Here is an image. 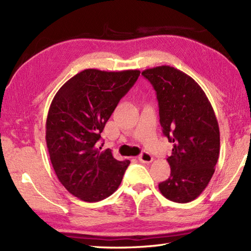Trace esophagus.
I'll return each mask as SVG.
<instances>
[{
    "label": "esophagus",
    "mask_w": 251,
    "mask_h": 251,
    "mask_svg": "<svg viewBox=\"0 0 251 251\" xmlns=\"http://www.w3.org/2000/svg\"><path fill=\"white\" fill-rule=\"evenodd\" d=\"M139 161L142 163H151L153 161V157L151 154H149L148 152H142L139 155Z\"/></svg>",
    "instance_id": "34e87169"
}]
</instances>
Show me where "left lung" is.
<instances>
[{
	"mask_svg": "<svg viewBox=\"0 0 251 251\" xmlns=\"http://www.w3.org/2000/svg\"><path fill=\"white\" fill-rule=\"evenodd\" d=\"M141 74L156 92L163 134L174 145L167 158L170 177L158 189L175 202L194 201L209 183L219 157L214 109L200 85L178 69L159 66Z\"/></svg>",
	"mask_w": 251,
	"mask_h": 251,
	"instance_id": "left-lung-1",
	"label": "left lung"
}]
</instances>
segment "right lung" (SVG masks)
<instances>
[{
  "label": "right lung",
  "mask_w": 251,
  "mask_h": 251,
  "mask_svg": "<svg viewBox=\"0 0 251 251\" xmlns=\"http://www.w3.org/2000/svg\"><path fill=\"white\" fill-rule=\"evenodd\" d=\"M140 75L86 69L62 85L46 120V145L58 180L77 199L94 202L119 188L129 161L100 151L98 141L120 100Z\"/></svg>",
  "instance_id": "obj_1"
}]
</instances>
